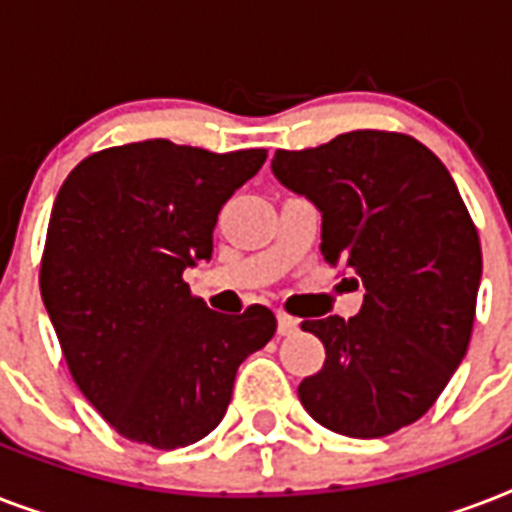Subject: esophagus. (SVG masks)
Returning a JSON list of instances; mask_svg holds the SVG:
<instances>
[{"instance_id":"esophagus-1","label":"esophagus","mask_w":512,"mask_h":512,"mask_svg":"<svg viewBox=\"0 0 512 512\" xmlns=\"http://www.w3.org/2000/svg\"><path fill=\"white\" fill-rule=\"evenodd\" d=\"M276 319H279V335H295L297 329H300V321L295 319V316H289V313H281L279 311V316H276Z\"/></svg>"}]
</instances>
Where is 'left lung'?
<instances>
[{
  "instance_id": "8db88e82",
  "label": "left lung",
  "mask_w": 512,
  "mask_h": 512,
  "mask_svg": "<svg viewBox=\"0 0 512 512\" xmlns=\"http://www.w3.org/2000/svg\"><path fill=\"white\" fill-rule=\"evenodd\" d=\"M271 170L321 212L324 260L364 284L356 316L300 324L324 342L327 361L297 396L335 433L390 436L436 404L468 353L481 284L468 207L441 159L401 132L276 151Z\"/></svg>"
}]
</instances>
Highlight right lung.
Listing matches in <instances>:
<instances>
[{
	"label": "right lung",
	"mask_w": 512,
	"mask_h": 512,
	"mask_svg": "<svg viewBox=\"0 0 512 512\" xmlns=\"http://www.w3.org/2000/svg\"><path fill=\"white\" fill-rule=\"evenodd\" d=\"M268 151L143 140L79 162L44 241V308L71 377L130 441L180 449L220 425L236 369L276 332L265 305L209 311L183 271L212 257L217 215Z\"/></svg>",
	"instance_id": "right-lung-1"
}]
</instances>
